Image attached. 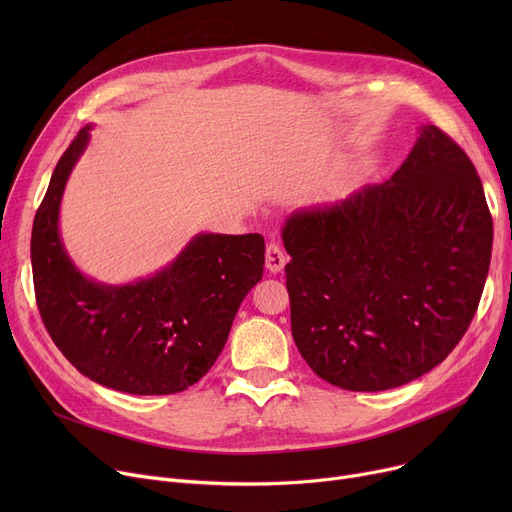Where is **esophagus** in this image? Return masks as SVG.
Segmentation results:
<instances>
[{
	"label": "esophagus",
	"mask_w": 512,
	"mask_h": 512,
	"mask_svg": "<svg viewBox=\"0 0 512 512\" xmlns=\"http://www.w3.org/2000/svg\"><path fill=\"white\" fill-rule=\"evenodd\" d=\"M284 265H286V255L280 249L278 242L272 240L270 245H267V249H265V267L272 274H280L284 270Z\"/></svg>",
	"instance_id": "esophagus-1"
}]
</instances>
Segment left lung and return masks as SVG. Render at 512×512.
Instances as JSON below:
<instances>
[{
    "label": "left lung",
    "mask_w": 512,
    "mask_h": 512,
    "mask_svg": "<svg viewBox=\"0 0 512 512\" xmlns=\"http://www.w3.org/2000/svg\"><path fill=\"white\" fill-rule=\"evenodd\" d=\"M492 238L471 159L438 126H421L390 180L286 220L299 353L321 380L353 392L421 378L465 336Z\"/></svg>",
    "instance_id": "8db88e82"
}]
</instances>
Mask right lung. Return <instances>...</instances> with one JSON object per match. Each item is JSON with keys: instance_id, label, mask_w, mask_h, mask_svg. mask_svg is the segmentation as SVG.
<instances>
[{"instance_id": "1", "label": "right lung", "mask_w": 512, "mask_h": 512, "mask_svg": "<svg viewBox=\"0 0 512 512\" xmlns=\"http://www.w3.org/2000/svg\"><path fill=\"white\" fill-rule=\"evenodd\" d=\"M80 128L51 174L31 238L35 297L62 355L89 380L128 394H176L197 384L261 280V234H199L151 278L107 286L80 274L58 230L66 180L89 143Z\"/></svg>"}]
</instances>
